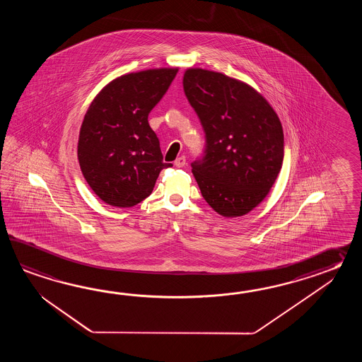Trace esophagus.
Segmentation results:
<instances>
[{
    "label": "esophagus",
    "instance_id": "34e87169",
    "mask_svg": "<svg viewBox=\"0 0 362 362\" xmlns=\"http://www.w3.org/2000/svg\"><path fill=\"white\" fill-rule=\"evenodd\" d=\"M185 164H186V158L185 156H180V158L175 160V165L177 168H182V167H185Z\"/></svg>",
    "mask_w": 362,
    "mask_h": 362
}]
</instances>
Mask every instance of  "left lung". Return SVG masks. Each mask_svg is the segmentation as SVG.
Returning <instances> with one entry per match:
<instances>
[{
	"mask_svg": "<svg viewBox=\"0 0 362 362\" xmlns=\"http://www.w3.org/2000/svg\"><path fill=\"white\" fill-rule=\"evenodd\" d=\"M186 98L206 133L192 163L204 200L217 214H248L269 192L284 162V131L274 110L251 86L202 69L184 75Z\"/></svg>",
	"mask_w": 362,
	"mask_h": 362,
	"instance_id": "1",
	"label": "left lung"
}]
</instances>
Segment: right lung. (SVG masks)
<instances>
[{"instance_id": "add662e5", "label": "right lung", "mask_w": 362, "mask_h": 362, "mask_svg": "<svg viewBox=\"0 0 362 362\" xmlns=\"http://www.w3.org/2000/svg\"><path fill=\"white\" fill-rule=\"evenodd\" d=\"M177 69H147L117 77L93 100L81 124L77 156L86 182L114 207L146 199L163 162L148 114L168 90Z\"/></svg>"}]
</instances>
